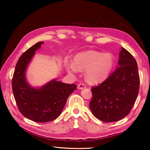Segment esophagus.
<instances>
[{"label": "esophagus", "mask_w": 150, "mask_h": 150, "mask_svg": "<svg viewBox=\"0 0 150 150\" xmlns=\"http://www.w3.org/2000/svg\"><path fill=\"white\" fill-rule=\"evenodd\" d=\"M77 87L79 89H83V88H85L86 87V85L84 84V83H79Z\"/></svg>", "instance_id": "esophagus-1"}]
</instances>
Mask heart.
I'll use <instances>...</instances> for the list:
<instances>
[{"mask_svg": "<svg viewBox=\"0 0 150 150\" xmlns=\"http://www.w3.org/2000/svg\"><path fill=\"white\" fill-rule=\"evenodd\" d=\"M113 64L114 59L111 54L87 51L76 55L73 65H68L67 69L69 73H75L77 69H86V79L90 83H97L105 81L108 77Z\"/></svg>", "mask_w": 150, "mask_h": 150, "instance_id": "heart-1", "label": "heart"}]
</instances>
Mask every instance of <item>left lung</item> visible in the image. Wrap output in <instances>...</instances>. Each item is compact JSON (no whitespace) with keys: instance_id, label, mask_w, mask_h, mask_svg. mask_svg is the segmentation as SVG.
Here are the masks:
<instances>
[{"instance_id":"8db88e82","label":"left lung","mask_w":150,"mask_h":150,"mask_svg":"<svg viewBox=\"0 0 150 150\" xmlns=\"http://www.w3.org/2000/svg\"><path fill=\"white\" fill-rule=\"evenodd\" d=\"M119 67L97 86L91 88L89 107L96 118L105 122L118 121L130 113L138 97L139 76L136 61L122 47Z\"/></svg>"}]
</instances>
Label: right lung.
Returning <instances> with one entry per match:
<instances>
[{"label": "right lung", "mask_w": 150, "mask_h": 150, "mask_svg": "<svg viewBox=\"0 0 150 150\" xmlns=\"http://www.w3.org/2000/svg\"><path fill=\"white\" fill-rule=\"evenodd\" d=\"M44 44L38 42L19 58L12 81V92L22 115L36 122H47L56 119L71 94L77 88L75 84H67L52 80L40 88L28 84L26 69L35 52Z\"/></svg>", "instance_id": "1"}]
</instances>
